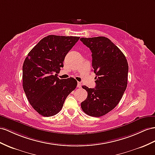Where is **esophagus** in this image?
Wrapping results in <instances>:
<instances>
[{
    "label": "esophagus",
    "instance_id": "obj_1",
    "mask_svg": "<svg viewBox=\"0 0 155 155\" xmlns=\"http://www.w3.org/2000/svg\"><path fill=\"white\" fill-rule=\"evenodd\" d=\"M77 87H78V88H81V82H78V83H77Z\"/></svg>",
    "mask_w": 155,
    "mask_h": 155
}]
</instances>
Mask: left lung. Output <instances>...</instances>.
<instances>
[{
	"label": "left lung",
	"mask_w": 155,
	"mask_h": 155,
	"mask_svg": "<svg viewBox=\"0 0 155 155\" xmlns=\"http://www.w3.org/2000/svg\"><path fill=\"white\" fill-rule=\"evenodd\" d=\"M92 51V67L96 86L82 88L88 92L81 108L88 115L100 117L118 105L128 84V64L121 50L105 37L81 38Z\"/></svg>",
	"instance_id": "1"
}]
</instances>
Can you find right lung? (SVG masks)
Instances as JSON below:
<instances>
[{
  "label": "right lung",
  "mask_w": 155,
  "mask_h": 155,
  "mask_svg": "<svg viewBox=\"0 0 155 155\" xmlns=\"http://www.w3.org/2000/svg\"><path fill=\"white\" fill-rule=\"evenodd\" d=\"M80 37L48 35L40 41L26 57L23 65V88L29 104L43 117L58 114L68 95L77 86L71 77L59 79L69 51Z\"/></svg>",
  "instance_id": "right-lung-1"
}]
</instances>
